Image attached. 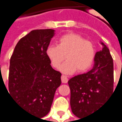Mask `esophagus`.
<instances>
[{
	"label": "esophagus",
	"mask_w": 122,
	"mask_h": 122,
	"mask_svg": "<svg viewBox=\"0 0 122 122\" xmlns=\"http://www.w3.org/2000/svg\"><path fill=\"white\" fill-rule=\"evenodd\" d=\"M61 81L63 83H67L68 82V78H67V76H65L64 75H62L61 76Z\"/></svg>",
	"instance_id": "1"
}]
</instances>
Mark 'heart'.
<instances>
[{
	"label": "heart",
	"mask_w": 122,
	"mask_h": 122,
	"mask_svg": "<svg viewBox=\"0 0 122 122\" xmlns=\"http://www.w3.org/2000/svg\"><path fill=\"white\" fill-rule=\"evenodd\" d=\"M46 54L55 68L61 65L66 56L67 60L59 69L65 74H72L77 69L78 72H84L90 69L95 59V48L92 42L82 36L69 33L61 36L57 45H49Z\"/></svg>",
	"instance_id": "1"
}]
</instances>
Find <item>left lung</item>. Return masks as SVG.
<instances>
[{
	"instance_id": "obj_1",
	"label": "left lung",
	"mask_w": 122,
	"mask_h": 122,
	"mask_svg": "<svg viewBox=\"0 0 122 122\" xmlns=\"http://www.w3.org/2000/svg\"><path fill=\"white\" fill-rule=\"evenodd\" d=\"M101 44L102 49L95 54L92 69L68 81L71 111L79 118L88 116L102 107L113 92V58L107 46Z\"/></svg>"
}]
</instances>
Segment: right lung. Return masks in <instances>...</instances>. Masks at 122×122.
I'll return each mask as SVG.
<instances>
[{
	"instance_id": "add662e5",
	"label": "right lung",
	"mask_w": 122,
	"mask_h": 122,
	"mask_svg": "<svg viewBox=\"0 0 122 122\" xmlns=\"http://www.w3.org/2000/svg\"><path fill=\"white\" fill-rule=\"evenodd\" d=\"M55 34L52 29L32 30L17 42L10 59L9 94L21 108L40 118L50 111L61 83V74L53 69L46 54Z\"/></svg>"
}]
</instances>
